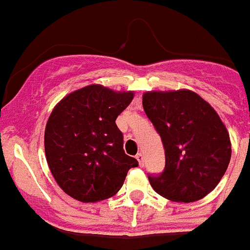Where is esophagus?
<instances>
[{
    "mask_svg": "<svg viewBox=\"0 0 250 250\" xmlns=\"http://www.w3.org/2000/svg\"><path fill=\"white\" fill-rule=\"evenodd\" d=\"M137 160H138V162H139L140 166H144L146 158H144V154L143 153H138L137 154Z\"/></svg>",
    "mask_w": 250,
    "mask_h": 250,
    "instance_id": "34e87169",
    "label": "esophagus"
}]
</instances>
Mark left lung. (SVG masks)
Segmentation results:
<instances>
[{"mask_svg":"<svg viewBox=\"0 0 250 250\" xmlns=\"http://www.w3.org/2000/svg\"><path fill=\"white\" fill-rule=\"evenodd\" d=\"M143 108L165 148V170L149 175L156 193L181 203L199 201L217 187L231 158L229 131L213 107L189 89L152 90Z\"/></svg>","mask_w":250,"mask_h":250,"instance_id":"8db88e82","label":"left lung"}]
</instances>
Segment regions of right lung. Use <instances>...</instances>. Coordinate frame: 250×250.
<instances>
[{
    "instance_id": "right-lung-1",
    "label": "right lung",
    "mask_w": 250,
    "mask_h": 250,
    "mask_svg": "<svg viewBox=\"0 0 250 250\" xmlns=\"http://www.w3.org/2000/svg\"><path fill=\"white\" fill-rule=\"evenodd\" d=\"M134 92L92 84L70 93L52 110L44 131L47 164L56 183L76 201L112 197L138 161L124 152L117 116Z\"/></svg>"
}]
</instances>
